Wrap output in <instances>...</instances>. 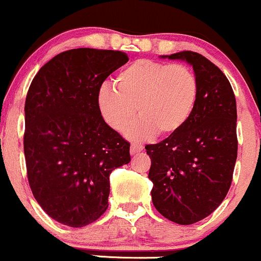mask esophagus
I'll return each instance as SVG.
<instances>
[{
    "label": "esophagus",
    "mask_w": 261,
    "mask_h": 261,
    "mask_svg": "<svg viewBox=\"0 0 261 261\" xmlns=\"http://www.w3.org/2000/svg\"><path fill=\"white\" fill-rule=\"evenodd\" d=\"M143 149V146L141 143H132L130 144V153L132 154H136L138 152H141Z\"/></svg>",
    "instance_id": "obj_1"
}]
</instances>
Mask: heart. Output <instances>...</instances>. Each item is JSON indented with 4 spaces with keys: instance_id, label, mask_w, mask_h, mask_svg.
<instances>
[{
    "instance_id": "b5f03b06",
    "label": "heart",
    "mask_w": 261,
    "mask_h": 261,
    "mask_svg": "<svg viewBox=\"0 0 261 261\" xmlns=\"http://www.w3.org/2000/svg\"><path fill=\"white\" fill-rule=\"evenodd\" d=\"M197 97L198 81L189 67L138 59L117 74L114 85H102L99 108L108 124L119 132L133 122L138 110L141 119L128 133L144 139L154 133L169 137L181 129Z\"/></svg>"
}]
</instances>
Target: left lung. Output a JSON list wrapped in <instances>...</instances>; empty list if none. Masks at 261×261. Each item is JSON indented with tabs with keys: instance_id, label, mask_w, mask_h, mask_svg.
Wrapping results in <instances>:
<instances>
[{
	"instance_id": "1",
	"label": "left lung",
	"mask_w": 261,
	"mask_h": 261,
	"mask_svg": "<svg viewBox=\"0 0 261 261\" xmlns=\"http://www.w3.org/2000/svg\"><path fill=\"white\" fill-rule=\"evenodd\" d=\"M166 57L193 66L198 97L181 129L146 146L152 203L165 218L193 224L215 212L231 187L237 159L236 99L223 72L202 54L184 50Z\"/></svg>"
}]
</instances>
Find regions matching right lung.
Returning a JSON list of instances; mask_svg holds the SVG:
<instances>
[{
  "mask_svg": "<svg viewBox=\"0 0 261 261\" xmlns=\"http://www.w3.org/2000/svg\"><path fill=\"white\" fill-rule=\"evenodd\" d=\"M127 62L119 50L71 49L33 79L25 101L28 180L44 212L59 223L96 221L109 205L110 174L130 161V143L99 108L102 82Z\"/></svg>",
  "mask_w": 261,
  "mask_h": 261,
  "instance_id": "add662e5",
  "label": "right lung"
}]
</instances>
